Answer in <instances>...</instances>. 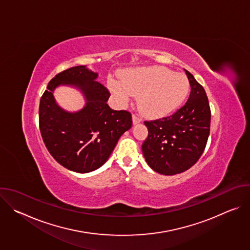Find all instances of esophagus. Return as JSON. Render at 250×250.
Returning <instances> with one entry per match:
<instances>
[{
  "instance_id": "34e87169",
  "label": "esophagus",
  "mask_w": 250,
  "mask_h": 250,
  "mask_svg": "<svg viewBox=\"0 0 250 250\" xmlns=\"http://www.w3.org/2000/svg\"><path fill=\"white\" fill-rule=\"evenodd\" d=\"M140 122H141V119H140L139 117H137V116H135V115L132 116V124H133V125H137V124H139Z\"/></svg>"
}]
</instances>
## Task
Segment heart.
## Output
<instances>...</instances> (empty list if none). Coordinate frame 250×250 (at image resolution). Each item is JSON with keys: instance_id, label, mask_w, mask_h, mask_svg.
I'll return each mask as SVG.
<instances>
[{"instance_id": "b5f03b06", "label": "heart", "mask_w": 250, "mask_h": 250, "mask_svg": "<svg viewBox=\"0 0 250 250\" xmlns=\"http://www.w3.org/2000/svg\"><path fill=\"white\" fill-rule=\"evenodd\" d=\"M109 87L116 98L126 104L133 96H139L140 111L151 118L166 116L183 104L190 83L185 74L173 73L160 66L138 67L125 71L122 82L111 79Z\"/></svg>"}]
</instances>
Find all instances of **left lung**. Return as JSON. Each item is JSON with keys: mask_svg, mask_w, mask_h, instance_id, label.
<instances>
[{"mask_svg": "<svg viewBox=\"0 0 250 250\" xmlns=\"http://www.w3.org/2000/svg\"><path fill=\"white\" fill-rule=\"evenodd\" d=\"M191 93L187 103L170 117L145 122L147 138L142 153L155 172L175 175L191 168L203 154L210 125V110L204 88L185 70Z\"/></svg>", "mask_w": 250, "mask_h": 250, "instance_id": "8db88e82", "label": "left lung"}]
</instances>
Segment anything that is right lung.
Here are the masks:
<instances>
[{
	"label": "right lung",
	"mask_w": 250,
	"mask_h": 250,
	"mask_svg": "<svg viewBox=\"0 0 250 250\" xmlns=\"http://www.w3.org/2000/svg\"><path fill=\"white\" fill-rule=\"evenodd\" d=\"M98 73L87 66L71 67L57 74L40 104V128L44 145L63 167L77 173L100 168L109 159L120 137L131 127L130 113L112 110L110 93L96 81ZM59 85L79 89L86 104L77 112H68L56 103L53 93Z\"/></svg>",
	"instance_id": "obj_1"
}]
</instances>
